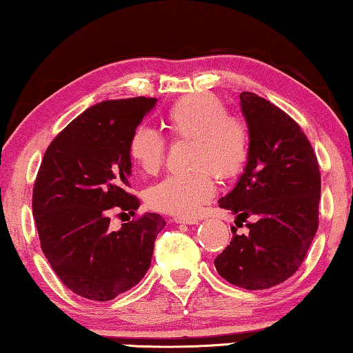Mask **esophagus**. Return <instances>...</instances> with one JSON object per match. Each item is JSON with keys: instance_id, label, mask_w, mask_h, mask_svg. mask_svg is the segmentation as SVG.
I'll return each instance as SVG.
<instances>
[{"instance_id": "34e87169", "label": "esophagus", "mask_w": 353, "mask_h": 353, "mask_svg": "<svg viewBox=\"0 0 353 353\" xmlns=\"http://www.w3.org/2000/svg\"><path fill=\"white\" fill-rule=\"evenodd\" d=\"M174 221L179 225H198V218L194 216H174Z\"/></svg>"}]
</instances>
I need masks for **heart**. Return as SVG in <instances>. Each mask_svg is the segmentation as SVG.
I'll return each instance as SVG.
<instances>
[{
  "label": "heart",
  "mask_w": 353,
  "mask_h": 353,
  "mask_svg": "<svg viewBox=\"0 0 353 353\" xmlns=\"http://www.w3.org/2000/svg\"><path fill=\"white\" fill-rule=\"evenodd\" d=\"M228 106L210 92L183 96L166 111L165 125L174 139H192L185 174L170 176L150 187V207L177 216L196 215L214 196V176H237L250 155V127L239 116L228 114ZM128 154L148 174L160 170L166 159L165 138L149 127H138L128 141Z\"/></svg>",
  "instance_id": "heart-1"
}]
</instances>
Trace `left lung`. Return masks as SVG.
Masks as SVG:
<instances>
[{"mask_svg":"<svg viewBox=\"0 0 353 353\" xmlns=\"http://www.w3.org/2000/svg\"><path fill=\"white\" fill-rule=\"evenodd\" d=\"M250 127L245 172L220 207L247 223L248 234L231 226V243L215 268L234 286H276L303 264L319 226L321 171L310 139L292 117L254 92L240 94Z\"/></svg>","mask_w":353,"mask_h":353,"instance_id":"obj_1","label":"left lung"}]
</instances>
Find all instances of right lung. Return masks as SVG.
<instances>
[{
    "label": "right lung",
    "mask_w": 353,
    "mask_h": 353,
    "mask_svg": "<svg viewBox=\"0 0 353 353\" xmlns=\"http://www.w3.org/2000/svg\"><path fill=\"white\" fill-rule=\"evenodd\" d=\"M155 103L132 97L94 105L56 135L42 159L32 188L39 240L53 272L80 297L113 300L149 270L165 220L135 215L128 141ZM114 208L136 216L119 232L109 228Z\"/></svg>",
    "instance_id": "add662e5"
}]
</instances>
